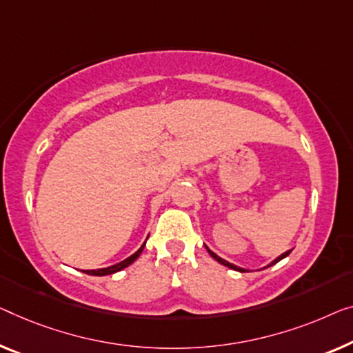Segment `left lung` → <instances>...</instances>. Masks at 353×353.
<instances>
[{
    "label": "left lung",
    "instance_id": "1",
    "mask_svg": "<svg viewBox=\"0 0 353 353\" xmlns=\"http://www.w3.org/2000/svg\"><path fill=\"white\" fill-rule=\"evenodd\" d=\"M208 252H209V254H210V256H212V259H214V260H217V261H219V263H220V265H223V266H228V268H231V270H236V271H241V272H245V271H244V270H243V268H238V266H234V265H231V263H228V261H227V260H223V259H220V256H219V255H215V254H214V252H212V250H209V249H208ZM288 254H290V250H288V252H285V254H282V255H281V256H277V259H276V260H274V261H272V263H271V265H274V263H277V261H281V260H282V259H285V256H287V255H288ZM271 265H270V266H271Z\"/></svg>",
    "mask_w": 353,
    "mask_h": 353
}]
</instances>
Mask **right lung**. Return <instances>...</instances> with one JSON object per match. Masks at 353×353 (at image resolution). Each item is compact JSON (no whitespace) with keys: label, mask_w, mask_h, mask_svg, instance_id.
Returning a JSON list of instances; mask_svg holds the SVG:
<instances>
[{"label":"right lung","mask_w":353,"mask_h":353,"mask_svg":"<svg viewBox=\"0 0 353 353\" xmlns=\"http://www.w3.org/2000/svg\"><path fill=\"white\" fill-rule=\"evenodd\" d=\"M144 245H145V243L141 245V249L138 252H134L133 255L128 256V259L123 260V261L117 263V265H112V266H109V268H103V270H92V271H83V272H87V274H90V276H108V274H114V272H117V271H122L123 268L130 266L131 263H133L136 259H138V256L141 255V252H143V249H144Z\"/></svg>","instance_id":"add662e5"}]
</instances>
